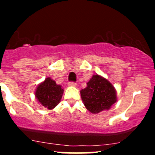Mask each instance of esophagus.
Listing matches in <instances>:
<instances>
[{
  "label": "esophagus",
  "mask_w": 155,
  "mask_h": 155,
  "mask_svg": "<svg viewBox=\"0 0 155 155\" xmlns=\"http://www.w3.org/2000/svg\"><path fill=\"white\" fill-rule=\"evenodd\" d=\"M68 85L69 86H72V87H75L76 85V83L74 82H68Z\"/></svg>",
  "instance_id": "34e87169"
}]
</instances>
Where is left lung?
<instances>
[{
  "label": "left lung",
  "instance_id": "1",
  "mask_svg": "<svg viewBox=\"0 0 155 155\" xmlns=\"http://www.w3.org/2000/svg\"><path fill=\"white\" fill-rule=\"evenodd\" d=\"M80 94L85 107L94 114L108 110L117 101L116 91L113 85L97 74L92 76Z\"/></svg>",
  "mask_w": 155,
  "mask_h": 155
}]
</instances>
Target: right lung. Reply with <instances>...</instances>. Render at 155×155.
<instances>
[{"mask_svg": "<svg viewBox=\"0 0 155 155\" xmlns=\"http://www.w3.org/2000/svg\"><path fill=\"white\" fill-rule=\"evenodd\" d=\"M64 89L49 77L37 86L35 96L40 104L48 109H52L60 103Z\"/></svg>", "mask_w": 155, "mask_h": 155, "instance_id": "obj_1", "label": "right lung"}]
</instances>
